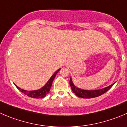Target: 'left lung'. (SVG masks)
Masks as SVG:
<instances>
[{
	"label": "left lung",
	"instance_id": "8db88e82",
	"mask_svg": "<svg viewBox=\"0 0 127 127\" xmlns=\"http://www.w3.org/2000/svg\"><path fill=\"white\" fill-rule=\"evenodd\" d=\"M115 84V82L113 83L112 85H109V86L107 87L103 88V89H98V90H84V89H81L77 87L73 84L72 78H70V85L71 89H72L73 92L75 93L77 96L81 98H95L100 96L102 94L107 92L109 89H110L111 87H112Z\"/></svg>",
	"mask_w": 127,
	"mask_h": 127
}]
</instances>
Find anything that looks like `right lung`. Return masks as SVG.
Returning a JSON list of instances; mask_svg holds the SVG:
<instances>
[{
	"mask_svg": "<svg viewBox=\"0 0 127 127\" xmlns=\"http://www.w3.org/2000/svg\"><path fill=\"white\" fill-rule=\"evenodd\" d=\"M60 68H59V70L56 71L54 74L52 75V77H50V79L48 80L47 82L45 84V85L43 87H42L41 89H38V90H31V91H29V90H25L24 89H22L20 88H19V87L17 86L15 84V87L20 90L21 92H22L23 94H25V95H27L28 96L30 97L34 98H43L46 96L49 93L50 90V88H51L53 80L55 78V76H56L57 73L60 71Z\"/></svg>",
	"mask_w": 127,
	"mask_h": 127,
	"instance_id": "obj_1",
	"label": "right lung"
}]
</instances>
